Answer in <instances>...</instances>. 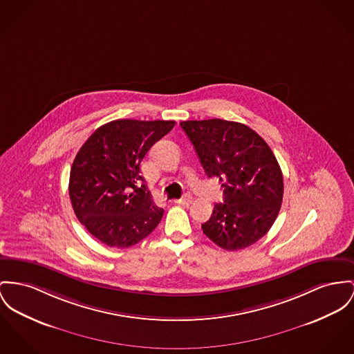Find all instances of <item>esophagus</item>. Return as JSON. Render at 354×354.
<instances>
[{"mask_svg": "<svg viewBox=\"0 0 354 354\" xmlns=\"http://www.w3.org/2000/svg\"><path fill=\"white\" fill-rule=\"evenodd\" d=\"M176 204H180V205H189L192 203V196L190 194H185L184 197L178 198V200H174Z\"/></svg>", "mask_w": 354, "mask_h": 354, "instance_id": "obj_1", "label": "esophagus"}]
</instances>
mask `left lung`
<instances>
[{"label": "left lung", "instance_id": "1", "mask_svg": "<svg viewBox=\"0 0 354 354\" xmlns=\"http://www.w3.org/2000/svg\"><path fill=\"white\" fill-rule=\"evenodd\" d=\"M180 124L205 174L217 177L224 188V203L214 204L203 232L227 251L257 243L270 231L282 205V170L272 150L239 122L214 118Z\"/></svg>", "mask_w": 354, "mask_h": 354}]
</instances>
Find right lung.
<instances>
[{"mask_svg":"<svg viewBox=\"0 0 354 354\" xmlns=\"http://www.w3.org/2000/svg\"><path fill=\"white\" fill-rule=\"evenodd\" d=\"M174 120L118 119L84 142L70 174V198L77 220L109 247L127 248L150 235L164 209L153 203L141 165L149 149L173 127Z\"/></svg>","mask_w":354,"mask_h":354,"instance_id":"1","label":"right lung"}]
</instances>
